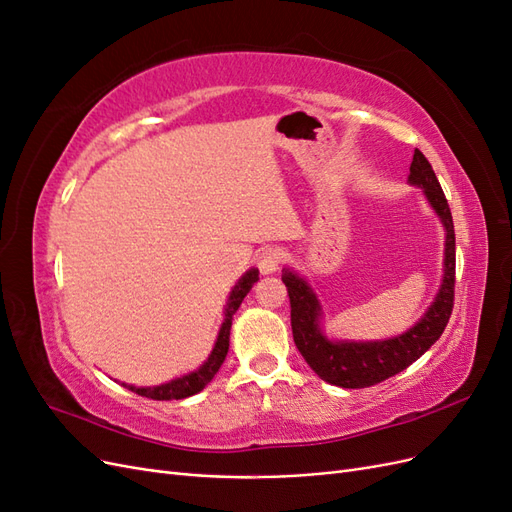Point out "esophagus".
Wrapping results in <instances>:
<instances>
[{"label": "esophagus", "mask_w": 512, "mask_h": 512, "mask_svg": "<svg viewBox=\"0 0 512 512\" xmlns=\"http://www.w3.org/2000/svg\"><path fill=\"white\" fill-rule=\"evenodd\" d=\"M282 260H284V254L277 250V247H267V250H262L256 256V265H258L262 275H271V273H275L277 269H280Z\"/></svg>", "instance_id": "34e87169"}]
</instances>
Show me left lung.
Listing matches in <instances>:
<instances>
[{"label": "left lung", "mask_w": 512, "mask_h": 512, "mask_svg": "<svg viewBox=\"0 0 512 512\" xmlns=\"http://www.w3.org/2000/svg\"><path fill=\"white\" fill-rule=\"evenodd\" d=\"M412 185L423 188L429 205L440 215L446 230L444 245V280L436 301L431 303L427 314L414 327L384 342H331L320 331L322 309L314 290L307 286L303 277L284 269L282 282L290 297V324L292 337L307 365L329 384L342 389H365L374 386L399 371H404L438 342L448 318L453 314L455 301V228L453 215L448 209L446 196L440 181L433 173L429 160L421 151L414 149L410 164Z\"/></svg>", "instance_id": "left-lung-1"}]
</instances>
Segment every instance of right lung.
<instances>
[{
	"instance_id": "obj_1",
	"label": "right lung",
	"mask_w": 512,
	"mask_h": 512,
	"mask_svg": "<svg viewBox=\"0 0 512 512\" xmlns=\"http://www.w3.org/2000/svg\"><path fill=\"white\" fill-rule=\"evenodd\" d=\"M256 282H258V269H250L237 282V286L232 288L230 297H228V303H226L224 322H222V329H220V335H218V342H215L213 352L209 354V359L205 361L203 367L192 371V374H188V376L177 378V380H170V382L160 384V386H130V384H123V386H126V389H130V391H134L136 395L149 397V399H158V401L185 399V397H190V395H196L198 391H203L205 386L213 380V376L218 374V369L222 367L226 354H228L232 316H235L241 301L245 299V294L252 290V286Z\"/></svg>"
}]
</instances>
